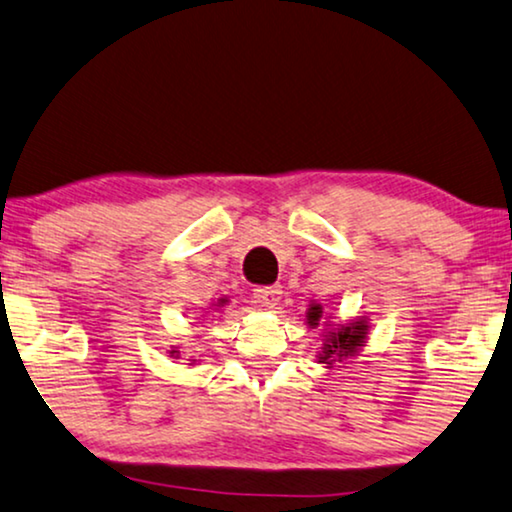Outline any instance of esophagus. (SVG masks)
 I'll return each mask as SVG.
<instances>
[{
    "label": "esophagus",
    "instance_id": "esophagus-1",
    "mask_svg": "<svg viewBox=\"0 0 512 512\" xmlns=\"http://www.w3.org/2000/svg\"><path fill=\"white\" fill-rule=\"evenodd\" d=\"M281 300V286H258L254 288V302L258 307L272 309Z\"/></svg>",
    "mask_w": 512,
    "mask_h": 512
}]
</instances>
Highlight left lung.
Masks as SVG:
<instances>
[{"label":"left lung","mask_w":512,"mask_h":512,"mask_svg":"<svg viewBox=\"0 0 512 512\" xmlns=\"http://www.w3.org/2000/svg\"><path fill=\"white\" fill-rule=\"evenodd\" d=\"M323 318V307L311 302L307 309V323L309 328H318V321ZM369 335V323L367 318H355L351 323L332 325L325 321V332H323V346L318 351L316 360L321 365L332 367L335 362H344L348 358H355L360 353V348L367 344Z\"/></svg>","instance_id":"8db88e82"}]
</instances>
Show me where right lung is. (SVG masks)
Instances as JSON below:
<instances>
[{
  "label": "right lung",
  "mask_w": 512,
  "mask_h": 512,
  "mask_svg": "<svg viewBox=\"0 0 512 512\" xmlns=\"http://www.w3.org/2000/svg\"><path fill=\"white\" fill-rule=\"evenodd\" d=\"M226 302H228V300H224V298H221V300H219V302H217V305H214V307H224V305H226ZM170 358H175V360H177V358H180V351H170Z\"/></svg>",
  "instance_id": "add662e5"
}]
</instances>
